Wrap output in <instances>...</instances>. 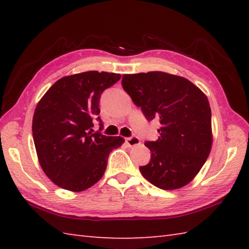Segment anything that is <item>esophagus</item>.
<instances>
[{
    "label": "esophagus",
    "instance_id": "1",
    "mask_svg": "<svg viewBox=\"0 0 249 249\" xmlns=\"http://www.w3.org/2000/svg\"><path fill=\"white\" fill-rule=\"evenodd\" d=\"M125 142L128 146H135L140 144V139L137 136H131L129 138H126Z\"/></svg>",
    "mask_w": 249,
    "mask_h": 249
}]
</instances>
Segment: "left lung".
Instances as JSON below:
<instances>
[{"label":"left lung","instance_id":"left-lung-1","mask_svg":"<svg viewBox=\"0 0 249 249\" xmlns=\"http://www.w3.org/2000/svg\"><path fill=\"white\" fill-rule=\"evenodd\" d=\"M122 87L147 121L157 119L156 141H146L151 160L139 167L156 187L181 188L197 176L212 146V113L201 89L183 77L162 71L124 75Z\"/></svg>","mask_w":249,"mask_h":249}]
</instances>
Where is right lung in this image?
Returning a JSON list of instances; mask_svg holds the SVG:
<instances>
[{
	"mask_svg": "<svg viewBox=\"0 0 249 249\" xmlns=\"http://www.w3.org/2000/svg\"><path fill=\"white\" fill-rule=\"evenodd\" d=\"M120 73L96 71L57 80L37 104L32 131L38 160L52 182L71 192L97 183L107 168L110 152L122 137H108L99 113V100ZM100 129L93 132V122Z\"/></svg>",
	"mask_w": 249,
	"mask_h": 249,
	"instance_id": "add662e5",
	"label": "right lung"
}]
</instances>
